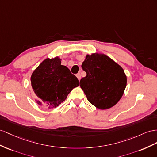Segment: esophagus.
<instances>
[{"label":"esophagus","instance_id":"1","mask_svg":"<svg viewBox=\"0 0 157 157\" xmlns=\"http://www.w3.org/2000/svg\"><path fill=\"white\" fill-rule=\"evenodd\" d=\"M76 76H77V78H78V79L79 80L81 79V74H78L77 75H76Z\"/></svg>","mask_w":157,"mask_h":157}]
</instances>
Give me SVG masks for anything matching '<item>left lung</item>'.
I'll list each match as a JSON object with an SVG mask.
<instances>
[{"label": "left lung", "mask_w": 157, "mask_h": 157, "mask_svg": "<svg viewBox=\"0 0 157 157\" xmlns=\"http://www.w3.org/2000/svg\"><path fill=\"white\" fill-rule=\"evenodd\" d=\"M82 67L86 76L80 87L92 105L99 109L114 106L123 95L127 76L123 68L103 54L87 55Z\"/></svg>", "instance_id": "obj_1"}]
</instances>
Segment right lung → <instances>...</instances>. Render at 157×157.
Masks as SVG:
<instances>
[{"label": "right lung", "instance_id": "right-lung-1", "mask_svg": "<svg viewBox=\"0 0 157 157\" xmlns=\"http://www.w3.org/2000/svg\"><path fill=\"white\" fill-rule=\"evenodd\" d=\"M31 89L36 102L49 109L56 108L67 98L79 82L70 70L61 65L58 57L46 58L31 75Z\"/></svg>", "mask_w": 157, "mask_h": 157}]
</instances>
